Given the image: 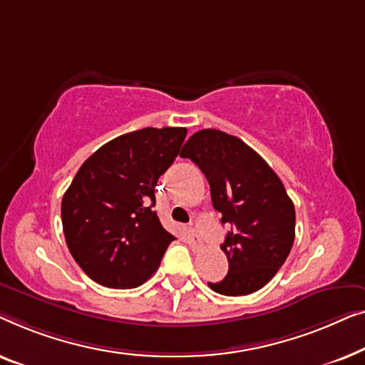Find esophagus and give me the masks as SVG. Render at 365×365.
<instances>
[{
    "label": "esophagus",
    "instance_id": "obj_1",
    "mask_svg": "<svg viewBox=\"0 0 365 365\" xmlns=\"http://www.w3.org/2000/svg\"><path fill=\"white\" fill-rule=\"evenodd\" d=\"M202 243H203V241L198 236V233L195 232V230H190V232H188V245L192 246L193 250H198L200 246H202Z\"/></svg>",
    "mask_w": 365,
    "mask_h": 365
}]
</instances>
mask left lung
I'll use <instances>...</instances> for the list:
<instances>
[{
  "instance_id": "8db88e82",
  "label": "left lung",
  "mask_w": 365,
  "mask_h": 365,
  "mask_svg": "<svg viewBox=\"0 0 365 365\" xmlns=\"http://www.w3.org/2000/svg\"><path fill=\"white\" fill-rule=\"evenodd\" d=\"M180 157L205 173L222 223L232 225L222 250L228 274L208 283L225 296H245L268 284L294 243L296 213L273 168L238 137L217 129L193 133Z\"/></svg>"
}]
</instances>
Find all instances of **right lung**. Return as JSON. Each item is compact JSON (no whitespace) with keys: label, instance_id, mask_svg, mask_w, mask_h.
<instances>
[{"label":"right lung","instance_id":"add662e5","mask_svg":"<svg viewBox=\"0 0 365 365\" xmlns=\"http://www.w3.org/2000/svg\"><path fill=\"white\" fill-rule=\"evenodd\" d=\"M185 127L140 129L107 142L82 163L61 203L68 248L92 281L137 287L175 240L162 227L155 187L180 152Z\"/></svg>","mask_w":365,"mask_h":365}]
</instances>
